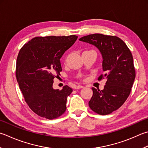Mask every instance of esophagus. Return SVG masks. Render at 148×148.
Returning a JSON list of instances; mask_svg holds the SVG:
<instances>
[{
    "label": "esophagus",
    "mask_w": 148,
    "mask_h": 148,
    "mask_svg": "<svg viewBox=\"0 0 148 148\" xmlns=\"http://www.w3.org/2000/svg\"><path fill=\"white\" fill-rule=\"evenodd\" d=\"M83 87H84V86H82V85H77V86H75L74 88L75 89H79V88H82Z\"/></svg>",
    "instance_id": "obj_1"
}]
</instances>
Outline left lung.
Here are the masks:
<instances>
[{"instance_id": "8db88e82", "label": "left lung", "mask_w": 148, "mask_h": 148, "mask_svg": "<svg viewBox=\"0 0 148 148\" xmlns=\"http://www.w3.org/2000/svg\"><path fill=\"white\" fill-rule=\"evenodd\" d=\"M79 40L99 49L105 74H101L98 79H106L103 90L92 88L93 95L88 102L90 108L100 115L111 114L125 102L134 82L135 70L131 51L122 40L115 36L97 33Z\"/></svg>"}]
</instances>
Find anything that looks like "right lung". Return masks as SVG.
<instances>
[{
  "mask_svg": "<svg viewBox=\"0 0 148 148\" xmlns=\"http://www.w3.org/2000/svg\"><path fill=\"white\" fill-rule=\"evenodd\" d=\"M77 36L35 37L23 46L17 57L16 77L26 103L38 115L48 119L61 116L72 89L53 87L62 71L60 58Z\"/></svg>",
  "mask_w": 148,
  "mask_h": 148,
  "instance_id": "right-lung-1",
  "label": "right lung"
}]
</instances>
